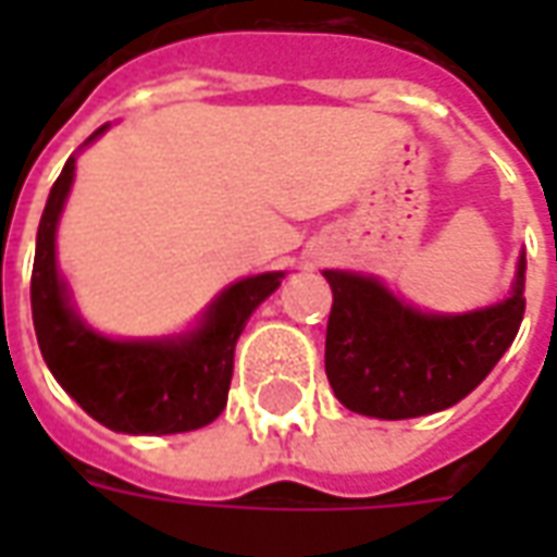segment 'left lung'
<instances>
[{"instance_id": "left-lung-1", "label": "left lung", "mask_w": 557, "mask_h": 557, "mask_svg": "<svg viewBox=\"0 0 557 557\" xmlns=\"http://www.w3.org/2000/svg\"><path fill=\"white\" fill-rule=\"evenodd\" d=\"M334 292L325 373L349 411L406 420L456 406L510 349L525 315V256L510 298L459 315L420 313L375 277L325 271Z\"/></svg>"}]
</instances>
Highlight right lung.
Listing matches in <instances>:
<instances>
[{
	"label": "right lung",
	"instance_id": "right-lung-1",
	"mask_svg": "<svg viewBox=\"0 0 557 557\" xmlns=\"http://www.w3.org/2000/svg\"><path fill=\"white\" fill-rule=\"evenodd\" d=\"M107 127H98L91 139ZM67 158L44 206L32 265V322L55 382L107 430L170 435L206 426L226 409L235 343L283 271L244 277L220 292L196 331L172 339H110L83 325L55 268V226L74 184Z\"/></svg>",
	"mask_w": 557,
	"mask_h": 557
}]
</instances>
